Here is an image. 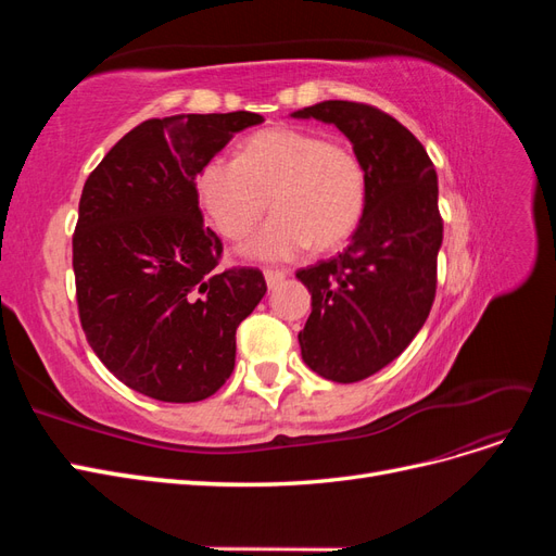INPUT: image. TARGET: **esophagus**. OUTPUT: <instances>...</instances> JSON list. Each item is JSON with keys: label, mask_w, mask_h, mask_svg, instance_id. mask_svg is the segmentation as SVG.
I'll use <instances>...</instances> for the list:
<instances>
[{"label": "esophagus", "mask_w": 556, "mask_h": 556, "mask_svg": "<svg viewBox=\"0 0 556 556\" xmlns=\"http://www.w3.org/2000/svg\"><path fill=\"white\" fill-rule=\"evenodd\" d=\"M285 276H288V271H280V268H266L264 278H266L268 290H274L280 280H285Z\"/></svg>", "instance_id": "obj_1"}]
</instances>
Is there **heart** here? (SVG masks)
Here are the masks:
<instances>
[{
    "instance_id": "b5f03b06",
    "label": "heart",
    "mask_w": 556,
    "mask_h": 556,
    "mask_svg": "<svg viewBox=\"0 0 556 556\" xmlns=\"http://www.w3.org/2000/svg\"><path fill=\"white\" fill-rule=\"evenodd\" d=\"M197 192L227 239H243L274 204L276 215L241 250L255 260H290L311 243L327 250L355 231L366 174L348 146L278 127L250 137L239 157L213 155Z\"/></svg>"
}]
</instances>
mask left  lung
<instances>
[{
	"instance_id": "8db88e82",
	"label": "left lung",
	"mask_w": 556,
	"mask_h": 556,
	"mask_svg": "<svg viewBox=\"0 0 556 556\" xmlns=\"http://www.w3.org/2000/svg\"><path fill=\"white\" fill-rule=\"evenodd\" d=\"M292 117L339 127L366 174L350 245L296 271L313 306L301 357L327 380L357 382L394 362L429 317L443 243L439 176L425 146L376 106L329 99Z\"/></svg>"
}]
</instances>
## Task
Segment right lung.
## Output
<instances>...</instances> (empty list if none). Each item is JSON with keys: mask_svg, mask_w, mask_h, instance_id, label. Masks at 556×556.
I'll list each match as a JSON object with an SVG mask.
<instances>
[{"mask_svg": "<svg viewBox=\"0 0 556 556\" xmlns=\"http://www.w3.org/2000/svg\"><path fill=\"white\" fill-rule=\"evenodd\" d=\"M260 113H178L127 131L88 176L74 231L76 299L94 355L134 392L208 399L237 359V327L266 294L260 268L215 271L197 176Z\"/></svg>", "mask_w": 556, "mask_h": 556, "instance_id": "add662e5", "label": "right lung"}]
</instances>
